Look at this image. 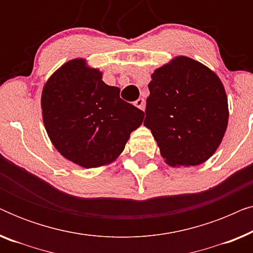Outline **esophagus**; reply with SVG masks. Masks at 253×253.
Masks as SVG:
<instances>
[{
	"instance_id": "1",
	"label": "esophagus",
	"mask_w": 253,
	"mask_h": 253,
	"mask_svg": "<svg viewBox=\"0 0 253 253\" xmlns=\"http://www.w3.org/2000/svg\"><path fill=\"white\" fill-rule=\"evenodd\" d=\"M134 106L138 107V108L141 110H144L145 109V100L143 98H139L136 102H134Z\"/></svg>"
}]
</instances>
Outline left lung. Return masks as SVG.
I'll use <instances>...</instances> for the list:
<instances>
[{
	"label": "left lung",
	"instance_id": "8db88e82",
	"mask_svg": "<svg viewBox=\"0 0 253 253\" xmlns=\"http://www.w3.org/2000/svg\"><path fill=\"white\" fill-rule=\"evenodd\" d=\"M144 126L168 165L197 166L212 157L228 124V100L219 77L185 56L157 69L148 84Z\"/></svg>",
	"mask_w": 253,
	"mask_h": 253
}]
</instances>
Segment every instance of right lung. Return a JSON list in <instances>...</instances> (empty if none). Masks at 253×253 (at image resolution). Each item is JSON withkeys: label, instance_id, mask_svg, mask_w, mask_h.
<instances>
[{"label": "right lung", "instance_id": "obj_1", "mask_svg": "<svg viewBox=\"0 0 253 253\" xmlns=\"http://www.w3.org/2000/svg\"><path fill=\"white\" fill-rule=\"evenodd\" d=\"M44 127L65 159L100 167L122 153L144 112L120 98V88L102 82L98 69L76 58L53 74L41 95Z\"/></svg>", "mask_w": 253, "mask_h": 253}]
</instances>
